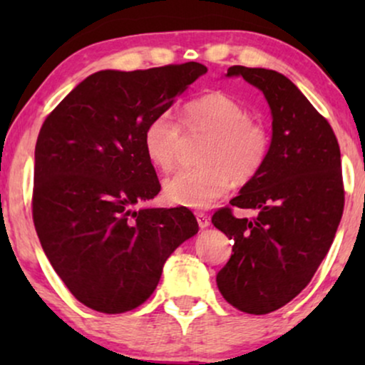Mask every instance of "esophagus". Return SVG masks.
<instances>
[{"mask_svg": "<svg viewBox=\"0 0 365 365\" xmlns=\"http://www.w3.org/2000/svg\"><path fill=\"white\" fill-rule=\"evenodd\" d=\"M196 219H197V224H199V227H201V229L207 227L209 224H211V221H209V216H207L206 212L197 211V212H196Z\"/></svg>", "mask_w": 365, "mask_h": 365, "instance_id": "esophagus-1", "label": "esophagus"}]
</instances>
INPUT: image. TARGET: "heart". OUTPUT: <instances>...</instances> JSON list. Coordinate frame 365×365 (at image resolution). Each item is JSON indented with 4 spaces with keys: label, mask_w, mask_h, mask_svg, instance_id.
Listing matches in <instances>:
<instances>
[{
    "label": "heart",
    "mask_w": 365,
    "mask_h": 365,
    "mask_svg": "<svg viewBox=\"0 0 365 365\" xmlns=\"http://www.w3.org/2000/svg\"><path fill=\"white\" fill-rule=\"evenodd\" d=\"M184 128L187 133H211V138L199 154L201 166L184 168L164 181V197L178 206L209 207L236 181L246 184L256 178L267 161V129L227 94L209 93L187 101ZM182 144V126L173 111H159L144 126V153L161 171L176 166Z\"/></svg>",
    "instance_id": "1"
}]
</instances>
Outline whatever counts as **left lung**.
Instances as JSON below:
<instances>
[{
    "label": "left lung",
    "mask_w": 365,
    "mask_h": 365,
    "mask_svg": "<svg viewBox=\"0 0 365 365\" xmlns=\"http://www.w3.org/2000/svg\"><path fill=\"white\" fill-rule=\"evenodd\" d=\"M227 76L261 89L272 113L266 164L212 216L232 239L231 257L216 277L219 291L239 311L259 316L292 301L331 249L344 211L341 149L327 119L284 74L231 66ZM232 207L257 216L239 220Z\"/></svg>",
    "instance_id": "8db88e82"
}]
</instances>
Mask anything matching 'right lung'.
I'll list each match as a JSON object with an SVG mask.
<instances>
[{
    "label": "right lung",
    "mask_w": 365,
    "mask_h": 365,
    "mask_svg": "<svg viewBox=\"0 0 365 365\" xmlns=\"http://www.w3.org/2000/svg\"><path fill=\"white\" fill-rule=\"evenodd\" d=\"M206 71L194 61L98 71L44 119L33 222L53 269L86 307L121 314L141 306L166 259L197 232L187 207H131L161 191L144 153V126Z\"/></svg>",
    "instance_id": "obj_1"
}]
</instances>
